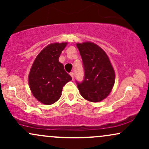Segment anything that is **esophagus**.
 <instances>
[{"instance_id":"obj_1","label":"esophagus","mask_w":149,"mask_h":149,"mask_svg":"<svg viewBox=\"0 0 149 149\" xmlns=\"http://www.w3.org/2000/svg\"><path fill=\"white\" fill-rule=\"evenodd\" d=\"M70 76H71L72 79H73V78H74V73H73V72H71V73H70Z\"/></svg>"}]
</instances>
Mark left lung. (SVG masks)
Here are the masks:
<instances>
[{
  "mask_svg": "<svg viewBox=\"0 0 149 149\" xmlns=\"http://www.w3.org/2000/svg\"><path fill=\"white\" fill-rule=\"evenodd\" d=\"M84 69V78L76 81L81 96L92 102L105 99L115 83V72L106 52L93 42L78 43Z\"/></svg>",
  "mask_w": 149,
  "mask_h": 149,
  "instance_id": "left-lung-1",
  "label": "left lung"
}]
</instances>
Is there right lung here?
I'll list each match as a JSON object with an SVG mask.
<instances>
[{"mask_svg": "<svg viewBox=\"0 0 149 149\" xmlns=\"http://www.w3.org/2000/svg\"><path fill=\"white\" fill-rule=\"evenodd\" d=\"M66 42L47 45L38 54L31 69L29 84L33 96L41 103L49 105L61 97L65 84L72 80L65 71L59 57Z\"/></svg>", "mask_w": 149, "mask_h": 149, "instance_id": "right-lung-1", "label": "right lung"}]
</instances>
